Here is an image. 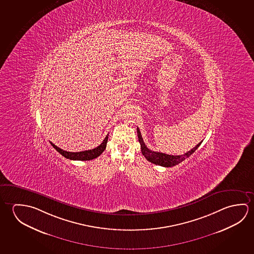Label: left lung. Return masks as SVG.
Instances as JSON below:
<instances>
[{
	"instance_id": "left-lung-1",
	"label": "left lung",
	"mask_w": 254,
	"mask_h": 254,
	"mask_svg": "<svg viewBox=\"0 0 254 254\" xmlns=\"http://www.w3.org/2000/svg\"><path fill=\"white\" fill-rule=\"evenodd\" d=\"M137 135L138 140L141 144V150L142 155L145 157L146 159L150 163H153L155 165H158L161 167H175L176 165H178L181 162H183V160H185L186 158H189L191 154L195 152V150L199 147L201 142H199L197 145L194 147L193 149L188 151L183 155H178V156H174V155H168V154L162 153V152H158V151H153L150 150V149L147 148L145 145L143 139L141 137V132L137 127Z\"/></svg>"
}]
</instances>
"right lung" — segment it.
<instances>
[{"instance_id": "add662e5", "label": "right lung", "mask_w": 254, "mask_h": 254, "mask_svg": "<svg viewBox=\"0 0 254 254\" xmlns=\"http://www.w3.org/2000/svg\"><path fill=\"white\" fill-rule=\"evenodd\" d=\"M108 141V134L106 135V137L104 138V141L101 143L100 145L97 146L93 150H84V151H79V152H69L66 150H62L59 148L58 146L55 145L54 143L50 142L51 145L54 147L56 150L59 151V153L64 156V158L71 159V160H91L94 158L99 157L101 154L104 152V150L106 148V144Z\"/></svg>"}]
</instances>
